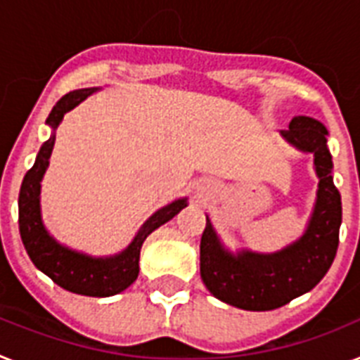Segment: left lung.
I'll return each mask as SVG.
<instances>
[{
	"label": "left lung",
	"mask_w": 360,
	"mask_h": 360,
	"mask_svg": "<svg viewBox=\"0 0 360 360\" xmlns=\"http://www.w3.org/2000/svg\"><path fill=\"white\" fill-rule=\"evenodd\" d=\"M290 145L314 156L319 191L304 236L274 254L228 252L206 217L200 239V276L207 290L224 304L245 311H272L316 287L333 263L342 222L340 193L333 184L328 129L320 121L296 115L281 130Z\"/></svg>",
	"instance_id": "obj_1"
}]
</instances>
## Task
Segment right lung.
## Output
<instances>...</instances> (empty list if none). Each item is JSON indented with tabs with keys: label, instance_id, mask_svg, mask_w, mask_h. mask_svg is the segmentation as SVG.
Instances as JSON below:
<instances>
[{
	"label": "right lung",
	"instance_id": "1",
	"mask_svg": "<svg viewBox=\"0 0 360 360\" xmlns=\"http://www.w3.org/2000/svg\"><path fill=\"white\" fill-rule=\"evenodd\" d=\"M97 88L70 91L53 106L51 114L46 120V123L53 129V134L51 138L41 145L37 162L23 178L20 198H18V210H20L18 222H20V236H22L23 246L38 270H41L56 285H60L62 289L70 292L106 298V296L121 292L136 281L139 274V252H141L143 240L156 228L182 212L187 206V198H178L158 210L153 217H148L132 243L123 252L110 255V257H91V255L80 254L60 245L58 240L49 236V231L41 222L40 182L49 165L53 147H55V130L60 124L64 114L80 105Z\"/></svg>",
	"mask_w": 360,
	"mask_h": 360
}]
</instances>
